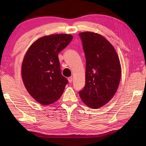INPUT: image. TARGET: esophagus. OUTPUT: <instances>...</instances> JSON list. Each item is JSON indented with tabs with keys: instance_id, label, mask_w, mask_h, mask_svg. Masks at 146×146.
<instances>
[{
	"instance_id": "esophagus-1",
	"label": "esophagus",
	"mask_w": 146,
	"mask_h": 146,
	"mask_svg": "<svg viewBox=\"0 0 146 146\" xmlns=\"http://www.w3.org/2000/svg\"><path fill=\"white\" fill-rule=\"evenodd\" d=\"M68 82H69V83H71L73 82V77L72 76H70V77H69V78H68Z\"/></svg>"
}]
</instances>
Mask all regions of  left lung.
<instances>
[{
  "instance_id": "left-lung-1",
  "label": "left lung",
  "mask_w": 146,
  "mask_h": 146,
  "mask_svg": "<svg viewBox=\"0 0 146 146\" xmlns=\"http://www.w3.org/2000/svg\"><path fill=\"white\" fill-rule=\"evenodd\" d=\"M79 35L86 58L85 86L79 95L86 106L97 109L107 104L119 88L122 74L119 58L102 35L89 31Z\"/></svg>"
}]
</instances>
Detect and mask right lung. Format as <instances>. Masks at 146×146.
<instances>
[{
    "label": "right lung",
    "mask_w": 146,
    "mask_h": 146,
    "mask_svg": "<svg viewBox=\"0 0 146 146\" xmlns=\"http://www.w3.org/2000/svg\"><path fill=\"white\" fill-rule=\"evenodd\" d=\"M73 36L56 34L42 36L30 46L21 68L24 85L40 104L48 105L60 98L68 83L61 75L59 52L70 44Z\"/></svg>",
    "instance_id": "add662e5"
}]
</instances>
